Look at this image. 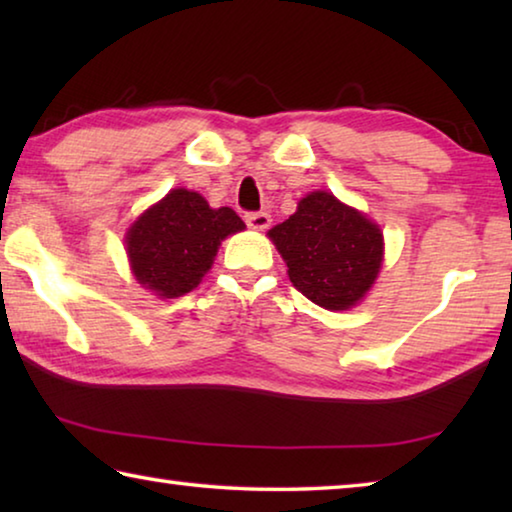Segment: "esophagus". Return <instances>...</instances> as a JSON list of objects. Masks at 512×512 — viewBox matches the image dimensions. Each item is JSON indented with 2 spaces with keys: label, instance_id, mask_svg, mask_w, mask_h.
I'll return each instance as SVG.
<instances>
[{
  "label": "esophagus",
  "instance_id": "esophagus-1",
  "mask_svg": "<svg viewBox=\"0 0 512 512\" xmlns=\"http://www.w3.org/2000/svg\"><path fill=\"white\" fill-rule=\"evenodd\" d=\"M246 223H248V228H253V230H266L268 225H271V214L250 212V214H246Z\"/></svg>",
  "mask_w": 512,
  "mask_h": 512
}]
</instances>
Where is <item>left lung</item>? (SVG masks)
<instances>
[{
  "label": "left lung",
  "mask_w": 512,
  "mask_h": 512,
  "mask_svg": "<svg viewBox=\"0 0 512 512\" xmlns=\"http://www.w3.org/2000/svg\"><path fill=\"white\" fill-rule=\"evenodd\" d=\"M268 237L287 262L293 287L329 311L363 300L384 262L379 225L329 192L307 194Z\"/></svg>",
  "instance_id": "obj_1"
}]
</instances>
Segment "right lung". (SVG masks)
<instances>
[{
  "mask_svg": "<svg viewBox=\"0 0 512 512\" xmlns=\"http://www.w3.org/2000/svg\"><path fill=\"white\" fill-rule=\"evenodd\" d=\"M244 228L230 207L212 210L201 194L171 189L126 232L131 271L155 296H185L212 268L221 241Z\"/></svg>",
  "mask_w": 512,
  "mask_h": 512,
  "instance_id": "add662e5",
  "label": "right lung"
}]
</instances>
